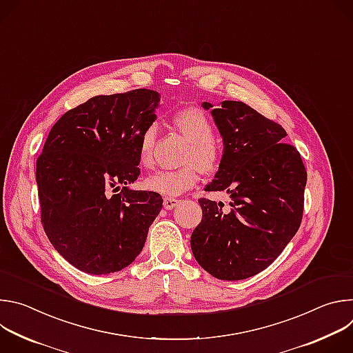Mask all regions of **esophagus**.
Wrapping results in <instances>:
<instances>
[{
	"label": "esophagus",
	"instance_id": "obj_1",
	"mask_svg": "<svg viewBox=\"0 0 353 353\" xmlns=\"http://www.w3.org/2000/svg\"><path fill=\"white\" fill-rule=\"evenodd\" d=\"M179 203H180V199H177V198H169V196H166V198L163 199V207H165V210H173L174 207H177Z\"/></svg>",
	"mask_w": 353,
	"mask_h": 353
}]
</instances>
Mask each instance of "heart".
<instances>
[{"instance_id":"obj_1","label":"heart","mask_w":353,"mask_h":353,"mask_svg":"<svg viewBox=\"0 0 353 353\" xmlns=\"http://www.w3.org/2000/svg\"><path fill=\"white\" fill-rule=\"evenodd\" d=\"M172 121L174 127L190 141L180 169L162 170L145 180L149 191L173 198L191 190L198 180V170L204 174L214 173L221 163L222 150L215 138V128L208 116L196 108L177 110ZM158 138V124L148 123L138 137V161L145 169L155 165V143Z\"/></svg>"}]
</instances>
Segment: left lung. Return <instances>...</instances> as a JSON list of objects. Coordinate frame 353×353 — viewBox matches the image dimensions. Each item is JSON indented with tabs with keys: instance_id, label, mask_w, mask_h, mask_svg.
Returning <instances> with one entry per match:
<instances>
[{
	"instance_id": "obj_1",
	"label": "left lung",
	"mask_w": 353,
	"mask_h": 353,
	"mask_svg": "<svg viewBox=\"0 0 353 353\" xmlns=\"http://www.w3.org/2000/svg\"><path fill=\"white\" fill-rule=\"evenodd\" d=\"M211 113L225 150L207 191H226L232 201L225 208L198 199L203 219L190 244L196 263L212 276L240 281L270 267L296 234L307 172L299 150L285 142L281 124L234 100H223Z\"/></svg>"
}]
</instances>
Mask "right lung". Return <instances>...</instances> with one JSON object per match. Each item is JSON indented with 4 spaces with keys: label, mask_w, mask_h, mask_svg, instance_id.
<instances>
[{
    "label": "right lung",
    "mask_w": 353,
    "mask_h": 353,
    "mask_svg": "<svg viewBox=\"0 0 353 353\" xmlns=\"http://www.w3.org/2000/svg\"><path fill=\"white\" fill-rule=\"evenodd\" d=\"M159 102L161 94L149 89L94 96L61 116L37 158L43 229L86 274L130 265L162 210L161 194L125 187L139 176L138 137L155 121Z\"/></svg>",
    "instance_id": "obj_1"
}]
</instances>
